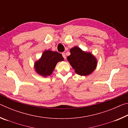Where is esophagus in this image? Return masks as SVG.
Instances as JSON below:
<instances>
[{
	"label": "esophagus",
	"instance_id": "obj_1",
	"mask_svg": "<svg viewBox=\"0 0 128 128\" xmlns=\"http://www.w3.org/2000/svg\"><path fill=\"white\" fill-rule=\"evenodd\" d=\"M62 57H63V58H64V59H66V54H65V53L62 52Z\"/></svg>",
	"mask_w": 128,
	"mask_h": 128
}]
</instances>
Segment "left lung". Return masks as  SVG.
<instances>
[{
    "mask_svg": "<svg viewBox=\"0 0 128 128\" xmlns=\"http://www.w3.org/2000/svg\"><path fill=\"white\" fill-rule=\"evenodd\" d=\"M70 52V55L67 59L77 74L86 76L94 70L97 62L92 54L85 52L78 47L71 48Z\"/></svg>",
    "mask_w": 128,
    "mask_h": 128,
    "instance_id": "obj_1",
    "label": "left lung"
}]
</instances>
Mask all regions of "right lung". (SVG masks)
Listing matches in <instances>:
<instances>
[{
  "label": "right lung",
  "mask_w": 128,
  "mask_h": 128,
  "mask_svg": "<svg viewBox=\"0 0 128 128\" xmlns=\"http://www.w3.org/2000/svg\"><path fill=\"white\" fill-rule=\"evenodd\" d=\"M62 55L58 52L45 51L40 59L35 63V69L38 74L46 77L51 75L58 62L62 61Z\"/></svg>",
  "instance_id": "add662e5"
}]
</instances>
